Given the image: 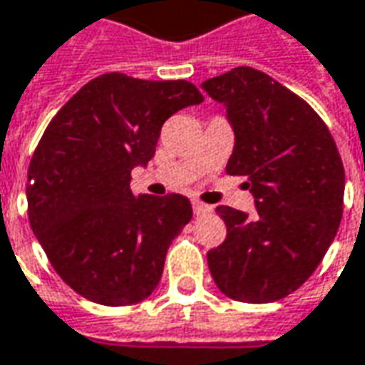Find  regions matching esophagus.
Here are the masks:
<instances>
[{
	"mask_svg": "<svg viewBox=\"0 0 365 365\" xmlns=\"http://www.w3.org/2000/svg\"><path fill=\"white\" fill-rule=\"evenodd\" d=\"M192 210H195L196 216H202V214H208L212 210L208 204L200 202V200H192Z\"/></svg>",
	"mask_w": 365,
	"mask_h": 365,
	"instance_id": "1",
	"label": "esophagus"
}]
</instances>
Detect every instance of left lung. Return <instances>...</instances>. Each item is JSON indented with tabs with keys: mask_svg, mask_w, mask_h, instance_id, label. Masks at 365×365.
<instances>
[{
	"mask_svg": "<svg viewBox=\"0 0 365 365\" xmlns=\"http://www.w3.org/2000/svg\"><path fill=\"white\" fill-rule=\"evenodd\" d=\"M202 90L226 106L236 135L226 173L247 177L257 210L216 208L228 234L208 252L212 277L234 301H279L311 277L338 232V147L319 113L265 72L237 66Z\"/></svg>",
	"mask_w": 365,
	"mask_h": 365,
	"instance_id": "obj_1",
	"label": "left lung"
}]
</instances>
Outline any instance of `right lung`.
Here are the masks:
<instances>
[{
  "label": "right lung",
  "mask_w": 365,
  "mask_h": 365,
  "mask_svg": "<svg viewBox=\"0 0 365 365\" xmlns=\"http://www.w3.org/2000/svg\"><path fill=\"white\" fill-rule=\"evenodd\" d=\"M187 80L120 72L90 80L58 110L31 157L27 212L54 271L84 299L128 307L153 293L187 196H133L131 169L155 155L173 113L200 104Z\"/></svg>",
  "instance_id": "right-lung-1"
}]
</instances>
